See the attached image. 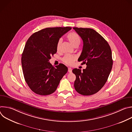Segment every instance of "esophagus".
<instances>
[{
    "mask_svg": "<svg viewBox=\"0 0 132 132\" xmlns=\"http://www.w3.org/2000/svg\"><path fill=\"white\" fill-rule=\"evenodd\" d=\"M68 71L69 72H72V69H71V68L69 67V68H68Z\"/></svg>",
    "mask_w": 132,
    "mask_h": 132,
    "instance_id": "esophagus-1",
    "label": "esophagus"
}]
</instances>
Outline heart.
I'll return each instance as SVG.
<instances>
[{
	"label": "heart",
	"mask_w": 132,
	"mask_h": 132,
	"mask_svg": "<svg viewBox=\"0 0 132 132\" xmlns=\"http://www.w3.org/2000/svg\"><path fill=\"white\" fill-rule=\"evenodd\" d=\"M67 38L69 41V42L71 44V45L74 47L77 45L78 46L80 43V37L77 33L75 32H71L69 33L67 36ZM62 42V39H60L57 42V45H56V50H57V51L60 50ZM76 59H77L76 56L67 54V55H66L63 58L62 61L65 64L68 65H71L73 63V62L76 61Z\"/></svg>",
	"instance_id": "heart-1"
}]
</instances>
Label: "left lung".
<instances>
[{"label": "left lung", "instance_id": "8db88e82", "mask_svg": "<svg viewBox=\"0 0 132 132\" xmlns=\"http://www.w3.org/2000/svg\"><path fill=\"white\" fill-rule=\"evenodd\" d=\"M84 43L82 51L78 61L86 64V69L75 68L76 75L74 87L83 96L98 92L105 85L113 65L112 52L107 41L95 30L73 28Z\"/></svg>", "mask_w": 132, "mask_h": 132}]
</instances>
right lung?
Masks as SVG:
<instances>
[{
	"label": "right lung",
	"instance_id": "add662e5",
	"mask_svg": "<svg viewBox=\"0 0 132 132\" xmlns=\"http://www.w3.org/2000/svg\"><path fill=\"white\" fill-rule=\"evenodd\" d=\"M71 27L47 28L33 33L26 44L21 64L24 77L31 90L37 95H51L57 89L68 71L63 64L53 67L49 60L57 52L56 45Z\"/></svg>",
	"mask_w": 132,
	"mask_h": 132
}]
</instances>
